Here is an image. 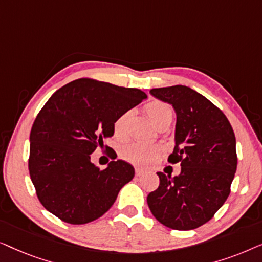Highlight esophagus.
Segmentation results:
<instances>
[{
  "mask_svg": "<svg viewBox=\"0 0 262 262\" xmlns=\"http://www.w3.org/2000/svg\"><path fill=\"white\" fill-rule=\"evenodd\" d=\"M135 173H136V177H141V175H143L145 173L144 170L143 169H141V168H136V170H135Z\"/></svg>",
  "mask_w": 262,
  "mask_h": 262,
  "instance_id": "34e87169",
  "label": "esophagus"
}]
</instances>
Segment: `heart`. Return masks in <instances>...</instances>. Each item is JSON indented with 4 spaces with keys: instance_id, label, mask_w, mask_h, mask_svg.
I'll use <instances>...</instances> for the list:
<instances>
[{
    "instance_id": "b5f03b06",
    "label": "heart",
    "mask_w": 262,
    "mask_h": 262,
    "mask_svg": "<svg viewBox=\"0 0 262 262\" xmlns=\"http://www.w3.org/2000/svg\"><path fill=\"white\" fill-rule=\"evenodd\" d=\"M144 112L151 124L156 128L161 126H169L174 117V111L167 102L160 100H152L144 106ZM131 120V112L121 113L113 123V135L117 139H125L127 137L128 124ZM162 154V148L155 144H142L132 143L124 146L121 150V156L127 162L139 167H148L159 159Z\"/></svg>"
}]
</instances>
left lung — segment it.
I'll list each match as a JSON object with an SVG mask.
<instances>
[{"mask_svg":"<svg viewBox=\"0 0 262 262\" xmlns=\"http://www.w3.org/2000/svg\"><path fill=\"white\" fill-rule=\"evenodd\" d=\"M150 94L177 113L175 148L168 161L180 162L181 173L159 171V188L146 202L160 223L192 230L209 222L230 194L237 168L234 130L218 107L186 85L154 88Z\"/></svg>","mask_w":262,"mask_h":262,"instance_id":"8db88e82","label":"left lung"}]
</instances>
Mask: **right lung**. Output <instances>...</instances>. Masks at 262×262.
<instances>
[{"label":"right lung","mask_w":262,"mask_h":262,"mask_svg":"<svg viewBox=\"0 0 262 262\" xmlns=\"http://www.w3.org/2000/svg\"><path fill=\"white\" fill-rule=\"evenodd\" d=\"M144 99L141 89L93 78L75 80L53 93L32 126L28 159L31 180L46 210L67 223L85 224L111 209L135 169L123 160L100 169L91 154L105 148L117 117Z\"/></svg>","instance_id":"add662e5"}]
</instances>
